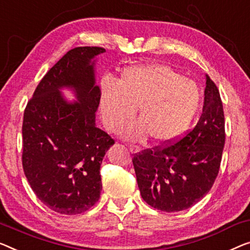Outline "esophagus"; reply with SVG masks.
Wrapping results in <instances>:
<instances>
[{"label":"esophagus","instance_id":"obj_1","mask_svg":"<svg viewBox=\"0 0 250 250\" xmlns=\"http://www.w3.org/2000/svg\"><path fill=\"white\" fill-rule=\"evenodd\" d=\"M128 148H129V150L132 152V154H137V152L140 151V148L136 146V145H129Z\"/></svg>","mask_w":250,"mask_h":250}]
</instances>
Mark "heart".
I'll use <instances>...</instances> for the list:
<instances>
[{
    "label": "heart",
    "mask_w": 250,
    "mask_h": 250,
    "mask_svg": "<svg viewBox=\"0 0 250 250\" xmlns=\"http://www.w3.org/2000/svg\"><path fill=\"white\" fill-rule=\"evenodd\" d=\"M200 102L195 82L157 62L130 65L117 82L104 77L100 84V111L109 131L117 132L137 107L138 121L121 131L129 140L149 136L158 145L174 143L188 129Z\"/></svg>",
    "instance_id": "b5f03b06"
}]
</instances>
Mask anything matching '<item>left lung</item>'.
Returning <instances> with one entry per match:
<instances>
[{
    "label": "left lung",
    "instance_id": "obj_1",
    "mask_svg": "<svg viewBox=\"0 0 250 250\" xmlns=\"http://www.w3.org/2000/svg\"><path fill=\"white\" fill-rule=\"evenodd\" d=\"M225 114L217 85L207 75L196 125L176 143L133 155L137 183L149 206L177 212L194 206L218 176L225 147Z\"/></svg>",
    "mask_w": 250,
    "mask_h": 250
}]
</instances>
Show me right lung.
<instances>
[{"instance_id":"obj_1","label":"right lung","mask_w":250,"mask_h":250,"mask_svg":"<svg viewBox=\"0 0 250 250\" xmlns=\"http://www.w3.org/2000/svg\"><path fill=\"white\" fill-rule=\"evenodd\" d=\"M105 49L77 47L48 70L25 106L22 124V166L42 202L61 214H78L98 202L100 168L114 140L95 125L100 87L91 59ZM76 89L68 104L59 88Z\"/></svg>"}]
</instances>
